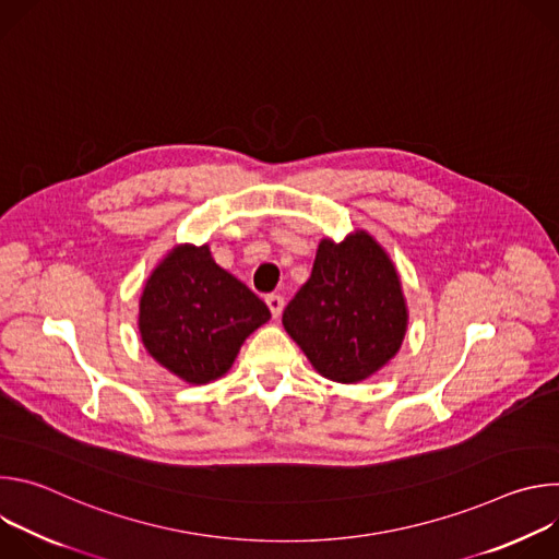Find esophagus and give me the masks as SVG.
Returning a JSON list of instances; mask_svg holds the SVG:
<instances>
[{
  "mask_svg": "<svg viewBox=\"0 0 559 559\" xmlns=\"http://www.w3.org/2000/svg\"><path fill=\"white\" fill-rule=\"evenodd\" d=\"M265 302H267V307H270V311H272V316H274V318H278V316L283 313V307H285L283 296H278V294H270V296L265 298Z\"/></svg>",
  "mask_w": 559,
  "mask_h": 559,
  "instance_id": "1",
  "label": "esophagus"
}]
</instances>
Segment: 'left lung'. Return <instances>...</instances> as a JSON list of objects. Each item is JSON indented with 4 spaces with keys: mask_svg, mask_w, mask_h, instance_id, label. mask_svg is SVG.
Instances as JSON below:
<instances>
[{
    "mask_svg": "<svg viewBox=\"0 0 559 559\" xmlns=\"http://www.w3.org/2000/svg\"><path fill=\"white\" fill-rule=\"evenodd\" d=\"M409 311L389 254L365 229L318 243L309 281L283 311V328L311 367L354 384L382 369L403 345Z\"/></svg>",
    "mask_w": 559,
    "mask_h": 559,
    "instance_id": "1",
    "label": "left lung"
}]
</instances>
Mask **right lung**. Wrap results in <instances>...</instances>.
Wrapping results in <instances>:
<instances>
[{
    "label": "right lung",
    "instance_id": "1",
    "mask_svg": "<svg viewBox=\"0 0 559 559\" xmlns=\"http://www.w3.org/2000/svg\"><path fill=\"white\" fill-rule=\"evenodd\" d=\"M270 318L267 305L218 267L207 246L173 248L139 300L143 347L190 384L227 373L246 338Z\"/></svg>",
    "mask_w": 559,
    "mask_h": 559
}]
</instances>
